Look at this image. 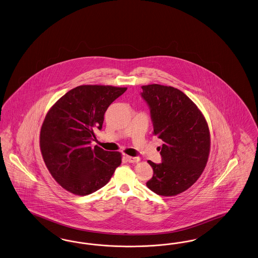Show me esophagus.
I'll list each match as a JSON object with an SVG mask.
<instances>
[{"label":"esophagus","instance_id":"esophagus-1","mask_svg":"<svg viewBox=\"0 0 258 258\" xmlns=\"http://www.w3.org/2000/svg\"><path fill=\"white\" fill-rule=\"evenodd\" d=\"M125 158H126V160H127L130 163H135V162H138V161L140 160V157H137V156L125 155Z\"/></svg>","mask_w":258,"mask_h":258}]
</instances>
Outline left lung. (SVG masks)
<instances>
[{
    "label": "left lung",
    "instance_id": "8db88e82",
    "mask_svg": "<svg viewBox=\"0 0 258 258\" xmlns=\"http://www.w3.org/2000/svg\"><path fill=\"white\" fill-rule=\"evenodd\" d=\"M151 110L154 134L163 141L162 162L148 163L154 170L147 186L155 194L171 197L193 185L206 168L210 134L206 118L185 94L172 86H142Z\"/></svg>",
    "mask_w": 258,
    "mask_h": 258
}]
</instances>
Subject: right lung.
Wrapping results in <instances>:
<instances>
[{
    "instance_id": "1",
    "label": "right lung",
    "mask_w": 258,
    "mask_h": 258,
    "mask_svg": "<svg viewBox=\"0 0 258 258\" xmlns=\"http://www.w3.org/2000/svg\"><path fill=\"white\" fill-rule=\"evenodd\" d=\"M125 87L81 85L68 91L48 111L40 131V150L52 177L65 190L86 196L105 185L122 162L119 152L91 147L102 130L107 107Z\"/></svg>"
}]
</instances>
